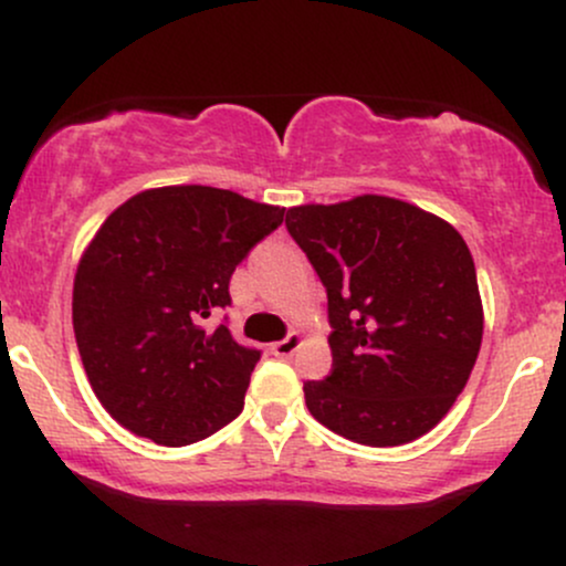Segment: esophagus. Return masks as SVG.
<instances>
[{
    "label": "esophagus",
    "mask_w": 566,
    "mask_h": 566,
    "mask_svg": "<svg viewBox=\"0 0 566 566\" xmlns=\"http://www.w3.org/2000/svg\"><path fill=\"white\" fill-rule=\"evenodd\" d=\"M297 348H301V335H297V333H290L287 337H284V340H279V343H274V346H271V350H274L279 359H290V356L295 354Z\"/></svg>",
    "instance_id": "34e87169"
}]
</instances>
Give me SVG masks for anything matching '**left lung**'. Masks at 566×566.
Here are the masks:
<instances>
[{"mask_svg":"<svg viewBox=\"0 0 566 566\" xmlns=\"http://www.w3.org/2000/svg\"><path fill=\"white\" fill-rule=\"evenodd\" d=\"M327 290L333 373L305 380L308 412L350 441L396 447L450 412L482 346L469 244L447 220L365 193L287 210Z\"/></svg>","mask_w":566,"mask_h":566,"instance_id":"1","label":"left lung"}]
</instances>
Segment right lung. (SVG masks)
Here are the masks:
<instances>
[{"instance_id": "obj_1", "label": "right lung", "mask_w": 566, "mask_h": 566, "mask_svg": "<svg viewBox=\"0 0 566 566\" xmlns=\"http://www.w3.org/2000/svg\"><path fill=\"white\" fill-rule=\"evenodd\" d=\"M284 207L226 188L165 186L116 207L74 279L84 373L114 420L184 447L231 423L261 350L205 319L231 305L229 282Z\"/></svg>"}]
</instances>
